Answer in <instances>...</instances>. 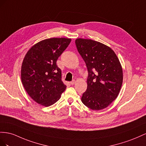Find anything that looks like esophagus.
<instances>
[{"label":"esophagus","instance_id":"1","mask_svg":"<svg viewBox=\"0 0 146 146\" xmlns=\"http://www.w3.org/2000/svg\"><path fill=\"white\" fill-rule=\"evenodd\" d=\"M74 83H75V80H73L72 81L70 82V84L71 85H74Z\"/></svg>","mask_w":146,"mask_h":146}]
</instances>
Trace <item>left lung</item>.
I'll list each match as a JSON object with an SVG mask.
<instances>
[{"label": "left lung", "instance_id": "1", "mask_svg": "<svg viewBox=\"0 0 146 146\" xmlns=\"http://www.w3.org/2000/svg\"><path fill=\"white\" fill-rule=\"evenodd\" d=\"M75 43L88 71L87 88L81 101L91 110H103L117 97L121 89V64L113 50L102 43L78 38Z\"/></svg>", "mask_w": 146, "mask_h": 146}]
</instances>
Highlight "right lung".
I'll return each instance as SVG.
<instances>
[{"label": "right lung", "instance_id": "right-lung-1", "mask_svg": "<svg viewBox=\"0 0 146 146\" xmlns=\"http://www.w3.org/2000/svg\"><path fill=\"white\" fill-rule=\"evenodd\" d=\"M71 40H43L33 46L24 57L21 71L22 83L29 96L41 105L48 107L54 104L66 89L56 62Z\"/></svg>", "mask_w": 146, "mask_h": 146}]
</instances>
